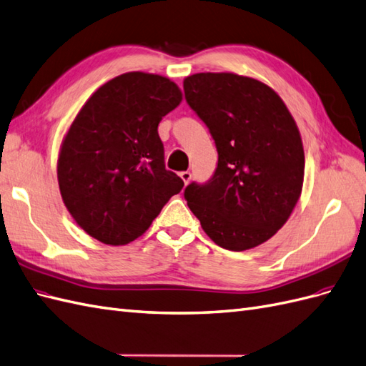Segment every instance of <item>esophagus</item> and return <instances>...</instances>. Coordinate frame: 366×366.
I'll return each mask as SVG.
<instances>
[{
	"label": "esophagus",
	"mask_w": 366,
	"mask_h": 366,
	"mask_svg": "<svg viewBox=\"0 0 366 366\" xmlns=\"http://www.w3.org/2000/svg\"><path fill=\"white\" fill-rule=\"evenodd\" d=\"M180 177H182V180H183V183L184 184H187V183H189L191 182V172L189 171H183V172H180Z\"/></svg>",
	"instance_id": "obj_1"
}]
</instances>
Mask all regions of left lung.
<instances>
[{
	"mask_svg": "<svg viewBox=\"0 0 366 366\" xmlns=\"http://www.w3.org/2000/svg\"><path fill=\"white\" fill-rule=\"evenodd\" d=\"M184 98L214 138L219 162L184 200L209 239L229 251L259 246L297 203L305 172L302 138L271 87L235 74L184 78Z\"/></svg>",
	"mask_w": 366,
	"mask_h": 366,
	"instance_id": "8db88e82",
	"label": "left lung"
}]
</instances>
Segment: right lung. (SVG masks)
Instances as JSON below:
<instances>
[{"instance_id": "right-lung-1", "label": "right lung", "mask_w": 366, "mask_h": 366, "mask_svg": "<svg viewBox=\"0 0 366 366\" xmlns=\"http://www.w3.org/2000/svg\"><path fill=\"white\" fill-rule=\"evenodd\" d=\"M182 102L169 78L129 72L103 84L75 117L58 159V184L74 220L106 244L149 228L183 180L164 166L159 123Z\"/></svg>"}]
</instances>
